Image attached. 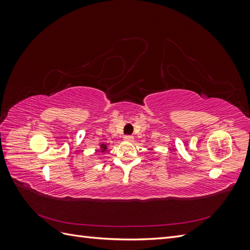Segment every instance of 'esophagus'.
I'll list each match as a JSON object with an SVG mask.
<instances>
[{"instance_id": "esophagus-1", "label": "esophagus", "mask_w": 250, "mask_h": 250, "mask_svg": "<svg viewBox=\"0 0 250 250\" xmlns=\"http://www.w3.org/2000/svg\"><path fill=\"white\" fill-rule=\"evenodd\" d=\"M124 140L127 142H131L133 140L132 135H124Z\"/></svg>"}]
</instances>
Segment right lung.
<instances>
[{"instance_id": "obj_1", "label": "right lung", "mask_w": 250, "mask_h": 250, "mask_svg": "<svg viewBox=\"0 0 250 250\" xmlns=\"http://www.w3.org/2000/svg\"><path fill=\"white\" fill-rule=\"evenodd\" d=\"M101 149H103V151L106 150V145H104V144H102V145H101Z\"/></svg>"}]
</instances>
